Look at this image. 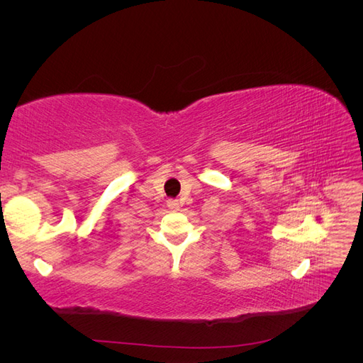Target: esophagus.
I'll return each mask as SVG.
<instances>
[{"mask_svg": "<svg viewBox=\"0 0 363 363\" xmlns=\"http://www.w3.org/2000/svg\"><path fill=\"white\" fill-rule=\"evenodd\" d=\"M168 207L172 208V211H179V207H180L179 200H168Z\"/></svg>", "mask_w": 363, "mask_h": 363, "instance_id": "34e87169", "label": "esophagus"}]
</instances>
